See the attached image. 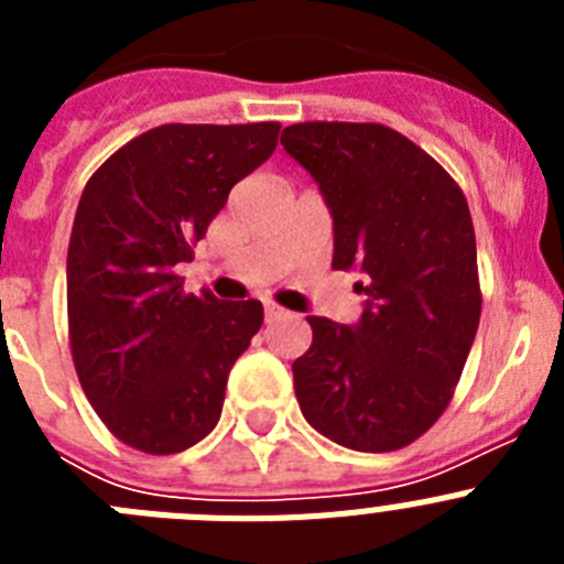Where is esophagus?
Here are the masks:
<instances>
[{"label":"esophagus","instance_id":"esophagus-1","mask_svg":"<svg viewBox=\"0 0 564 564\" xmlns=\"http://www.w3.org/2000/svg\"><path fill=\"white\" fill-rule=\"evenodd\" d=\"M285 316V307L273 305V302H265V318L268 322H273V318H282Z\"/></svg>","mask_w":564,"mask_h":564}]
</instances>
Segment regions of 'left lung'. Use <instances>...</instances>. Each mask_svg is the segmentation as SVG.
<instances>
[{"label": "left lung", "mask_w": 564, "mask_h": 564, "mask_svg": "<svg viewBox=\"0 0 564 564\" xmlns=\"http://www.w3.org/2000/svg\"><path fill=\"white\" fill-rule=\"evenodd\" d=\"M282 147L333 214V268L361 273L352 327L307 316L311 350L293 361L313 430L356 452H395L449 406L477 325L475 226L452 174L383 123L307 121Z\"/></svg>", "instance_id": "1"}]
</instances>
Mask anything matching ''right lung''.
Segmentation results:
<instances>
[{
	"label": "right lung",
	"instance_id": "right-lung-1",
	"mask_svg": "<svg viewBox=\"0 0 564 564\" xmlns=\"http://www.w3.org/2000/svg\"><path fill=\"white\" fill-rule=\"evenodd\" d=\"M279 129L163 123L84 186L67 251L69 350L93 410L132 449L174 455L220 421L262 305L186 293L177 265L192 262L234 183L271 158Z\"/></svg>",
	"mask_w": 564,
	"mask_h": 564
}]
</instances>
